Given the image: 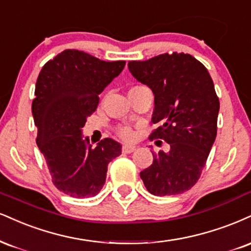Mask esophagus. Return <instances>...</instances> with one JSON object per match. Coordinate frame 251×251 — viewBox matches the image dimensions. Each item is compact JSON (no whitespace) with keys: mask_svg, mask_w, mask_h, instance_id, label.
Listing matches in <instances>:
<instances>
[{"mask_svg":"<svg viewBox=\"0 0 251 251\" xmlns=\"http://www.w3.org/2000/svg\"><path fill=\"white\" fill-rule=\"evenodd\" d=\"M137 147L133 146V145H124L123 146V152L124 153H132L134 152Z\"/></svg>","mask_w":251,"mask_h":251,"instance_id":"obj_1","label":"esophagus"}]
</instances>
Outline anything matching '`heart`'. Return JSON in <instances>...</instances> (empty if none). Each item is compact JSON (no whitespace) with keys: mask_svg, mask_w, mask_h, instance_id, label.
Instances as JSON below:
<instances>
[{"mask_svg":"<svg viewBox=\"0 0 251 251\" xmlns=\"http://www.w3.org/2000/svg\"><path fill=\"white\" fill-rule=\"evenodd\" d=\"M117 133L120 138L125 139V140H131L134 135L133 129H132L131 127H128V126H120V127H118Z\"/></svg>","mask_w":251,"mask_h":251,"instance_id":"obj_1","label":"heart"}]
</instances>
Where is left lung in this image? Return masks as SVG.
<instances>
[{
	"instance_id": "obj_1",
	"label": "left lung",
	"mask_w": 251,
	"mask_h": 251,
	"mask_svg": "<svg viewBox=\"0 0 251 251\" xmlns=\"http://www.w3.org/2000/svg\"><path fill=\"white\" fill-rule=\"evenodd\" d=\"M128 70L154 95L150 135L170 144L167 153L152 152L153 164L140 172L151 194L176 195L200 177L215 141L220 101L212 77L188 53H162L149 60L128 62Z\"/></svg>"
}]
</instances>
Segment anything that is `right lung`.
Listing matches in <instances>:
<instances>
[{
  "instance_id": "right-lung-1",
  "label": "right lung",
  "mask_w": 251,
  "mask_h": 251,
  "mask_svg": "<svg viewBox=\"0 0 251 251\" xmlns=\"http://www.w3.org/2000/svg\"><path fill=\"white\" fill-rule=\"evenodd\" d=\"M79 50H64L45 63L36 81L32 116L36 143L53 185L72 198H91L106 180L107 165L122 154V145L105 138L92 147L81 128L95 112L99 95L125 66Z\"/></svg>"
}]
</instances>
